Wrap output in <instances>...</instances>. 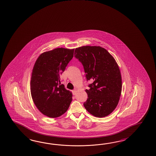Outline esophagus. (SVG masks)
<instances>
[{"label": "esophagus", "mask_w": 156, "mask_h": 156, "mask_svg": "<svg viewBox=\"0 0 156 156\" xmlns=\"http://www.w3.org/2000/svg\"><path fill=\"white\" fill-rule=\"evenodd\" d=\"M72 94H73V95H76V90H72Z\"/></svg>", "instance_id": "obj_1"}]
</instances>
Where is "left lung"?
<instances>
[{"label":"left lung","mask_w":156,"mask_h":156,"mask_svg":"<svg viewBox=\"0 0 156 156\" xmlns=\"http://www.w3.org/2000/svg\"><path fill=\"white\" fill-rule=\"evenodd\" d=\"M74 55L83 65L87 80L93 81L86 90L88 98L84 108L96 117L107 116L116 108L121 96V73L117 62L100 46H82L76 48Z\"/></svg>","instance_id":"1"}]
</instances>
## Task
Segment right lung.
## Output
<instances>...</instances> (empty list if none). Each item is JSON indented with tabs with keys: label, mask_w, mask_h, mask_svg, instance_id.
I'll use <instances>...</instances> for the list:
<instances>
[{
	"label": "right lung",
	"mask_w": 156,
	"mask_h": 156,
	"mask_svg": "<svg viewBox=\"0 0 156 156\" xmlns=\"http://www.w3.org/2000/svg\"><path fill=\"white\" fill-rule=\"evenodd\" d=\"M74 49L56 48L44 52L35 62L30 82L32 98L42 114L58 118L68 110L72 94L61 84L60 76L72 59Z\"/></svg>",
	"instance_id": "obj_1"
}]
</instances>
